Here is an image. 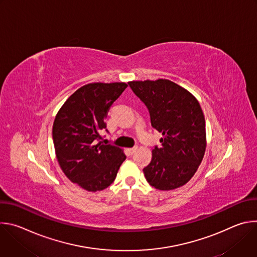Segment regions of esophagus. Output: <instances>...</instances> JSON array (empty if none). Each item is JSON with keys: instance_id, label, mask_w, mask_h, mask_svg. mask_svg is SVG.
I'll use <instances>...</instances> for the list:
<instances>
[{"instance_id": "esophagus-1", "label": "esophagus", "mask_w": 257, "mask_h": 257, "mask_svg": "<svg viewBox=\"0 0 257 257\" xmlns=\"http://www.w3.org/2000/svg\"><path fill=\"white\" fill-rule=\"evenodd\" d=\"M136 150H137V146H134V148H131V149H128L127 151H128V153L130 154V155H133L135 152H136Z\"/></svg>"}]
</instances>
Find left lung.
<instances>
[{
    "label": "left lung",
    "mask_w": 257,
    "mask_h": 257,
    "mask_svg": "<svg viewBox=\"0 0 257 257\" xmlns=\"http://www.w3.org/2000/svg\"><path fill=\"white\" fill-rule=\"evenodd\" d=\"M133 92L148 106L152 126L163 134L161 148L143 169L150 184L159 190L179 188L194 176L206 148L205 120L198 100L168 79L130 81Z\"/></svg>",
    "instance_id": "left-lung-1"
}]
</instances>
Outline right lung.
Here are the masks:
<instances>
[{"mask_svg":"<svg viewBox=\"0 0 257 257\" xmlns=\"http://www.w3.org/2000/svg\"><path fill=\"white\" fill-rule=\"evenodd\" d=\"M127 86L124 82L86 84L69 96L55 118L53 140L58 163L71 182L87 191L111 185L126 160L118 146L102 144L99 132L106 128L109 107Z\"/></svg>","mask_w":257,"mask_h":257,"instance_id":"obj_1","label":"right lung"}]
</instances>
